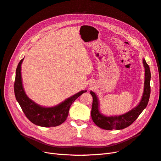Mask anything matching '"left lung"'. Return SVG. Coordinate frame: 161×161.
<instances>
[{
	"mask_svg": "<svg viewBox=\"0 0 161 161\" xmlns=\"http://www.w3.org/2000/svg\"><path fill=\"white\" fill-rule=\"evenodd\" d=\"M143 64L145 68V81L144 93L140 103L137 107L130 111L128 113L119 116H104L99 110V101L94 92L91 91L92 97V104L91 109V118L93 122L98 127L108 130H122L128 127L138 118L143 110L147 106L150 95V68L146 60H143Z\"/></svg>",
	"mask_w": 161,
	"mask_h": 161,
	"instance_id": "8db88e82",
	"label": "left lung"
}]
</instances>
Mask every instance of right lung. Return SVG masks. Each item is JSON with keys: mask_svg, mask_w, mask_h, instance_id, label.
<instances>
[{"mask_svg": "<svg viewBox=\"0 0 161 161\" xmlns=\"http://www.w3.org/2000/svg\"><path fill=\"white\" fill-rule=\"evenodd\" d=\"M23 60V59L19 62L16 69L14 92L23 113L31 122L42 127H55L62 124L67 118L72 103L87 91H81L53 108H43L39 105L29 99L24 91L21 75V66Z\"/></svg>", "mask_w": 161, "mask_h": 161, "instance_id": "1", "label": "right lung"}]
</instances>
